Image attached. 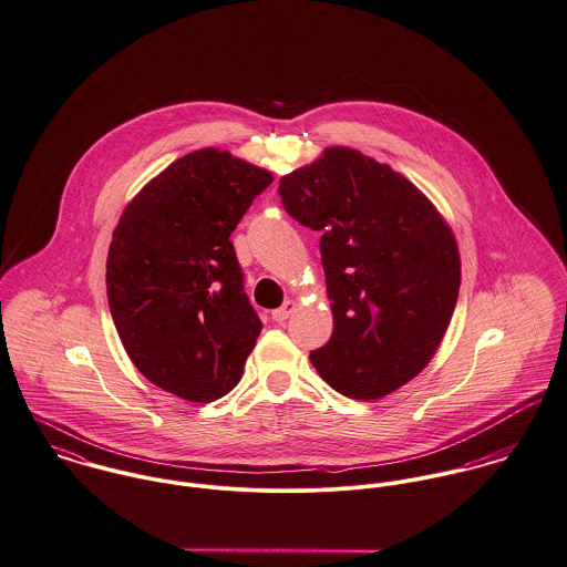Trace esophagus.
Returning a JSON list of instances; mask_svg holds the SVG:
<instances>
[{"label": "esophagus", "instance_id": "34e87169", "mask_svg": "<svg viewBox=\"0 0 567 567\" xmlns=\"http://www.w3.org/2000/svg\"><path fill=\"white\" fill-rule=\"evenodd\" d=\"M293 311H296V302H293V300H287L280 309H276V311L271 313V319H274V321H285Z\"/></svg>", "mask_w": 567, "mask_h": 567}]
</instances>
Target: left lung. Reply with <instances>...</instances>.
<instances>
[{
    "label": "left lung",
    "instance_id": "left-lung-1",
    "mask_svg": "<svg viewBox=\"0 0 567 567\" xmlns=\"http://www.w3.org/2000/svg\"><path fill=\"white\" fill-rule=\"evenodd\" d=\"M285 210L321 233L332 337L311 363L352 400H380L440 348L461 287V256L435 204L352 147H326L280 178Z\"/></svg>",
    "mask_w": 567,
    "mask_h": 567
}]
</instances>
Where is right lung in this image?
Wrapping results in <instances>:
<instances>
[{
  "mask_svg": "<svg viewBox=\"0 0 567 567\" xmlns=\"http://www.w3.org/2000/svg\"><path fill=\"white\" fill-rule=\"evenodd\" d=\"M274 176L217 147L174 161L120 217L106 258L109 307L136 370L213 402L237 386L260 334L230 235Z\"/></svg>",
  "mask_w": 567,
  "mask_h": 567,
  "instance_id": "right-lung-1",
  "label": "right lung"
}]
</instances>
